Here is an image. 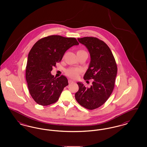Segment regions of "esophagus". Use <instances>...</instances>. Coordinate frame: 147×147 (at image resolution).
I'll return each mask as SVG.
<instances>
[{
  "mask_svg": "<svg viewBox=\"0 0 147 147\" xmlns=\"http://www.w3.org/2000/svg\"><path fill=\"white\" fill-rule=\"evenodd\" d=\"M68 82H69V84H72V83H74V82L73 81H72L71 80H69Z\"/></svg>",
  "mask_w": 147,
  "mask_h": 147,
  "instance_id": "34e87169",
  "label": "esophagus"
}]
</instances>
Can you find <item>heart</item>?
Wrapping results in <instances>:
<instances>
[{
    "instance_id": "1",
    "label": "heart",
    "mask_w": 147,
    "mask_h": 147,
    "mask_svg": "<svg viewBox=\"0 0 147 147\" xmlns=\"http://www.w3.org/2000/svg\"><path fill=\"white\" fill-rule=\"evenodd\" d=\"M85 52H86L84 50L79 49V50L77 51V55H78V54H80V53H85ZM82 72V69H79V68H70L67 69L65 71L67 75L73 79H76L79 77V76L80 75V74Z\"/></svg>"
}]
</instances>
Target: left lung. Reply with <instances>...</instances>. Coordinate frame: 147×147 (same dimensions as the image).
Returning <instances> with one entry per match:
<instances>
[{
    "mask_svg": "<svg viewBox=\"0 0 147 147\" xmlns=\"http://www.w3.org/2000/svg\"><path fill=\"white\" fill-rule=\"evenodd\" d=\"M90 53L91 61L84 76V80L92 79L90 88L78 82L79 90L75 94L77 102L88 110L103 105L114 88L117 67L109 46L103 41L94 37L78 38Z\"/></svg>",
    "mask_w": 147,
    "mask_h": 147,
    "instance_id": "8db88e82",
    "label": "left lung"
}]
</instances>
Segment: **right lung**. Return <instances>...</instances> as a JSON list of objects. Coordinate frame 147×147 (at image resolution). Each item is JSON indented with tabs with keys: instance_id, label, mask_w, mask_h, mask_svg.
Here are the masks:
<instances>
[{
	"instance_id": "right-lung-1",
	"label": "right lung",
	"mask_w": 147,
	"mask_h": 147,
	"mask_svg": "<svg viewBox=\"0 0 147 147\" xmlns=\"http://www.w3.org/2000/svg\"><path fill=\"white\" fill-rule=\"evenodd\" d=\"M78 45L76 38L59 35L49 36L35 43L28 53L26 79L29 92L36 103L47 106L58 101L68 82L63 75L56 78L51 71L66 51Z\"/></svg>"
}]
</instances>
